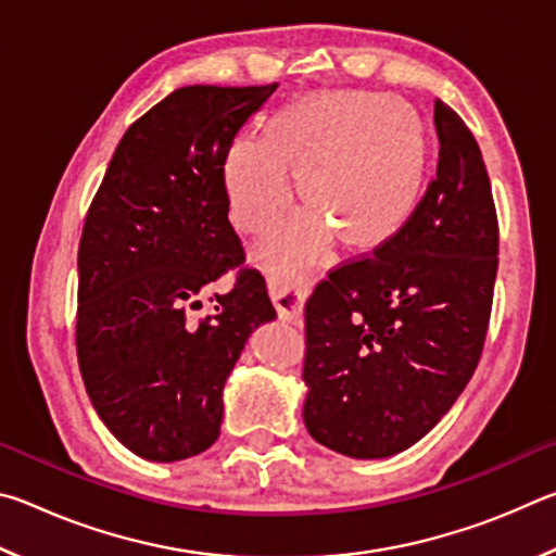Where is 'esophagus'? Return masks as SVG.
I'll return each mask as SVG.
<instances>
[{
    "instance_id": "34e87169",
    "label": "esophagus",
    "mask_w": 556,
    "mask_h": 556,
    "mask_svg": "<svg viewBox=\"0 0 556 556\" xmlns=\"http://www.w3.org/2000/svg\"><path fill=\"white\" fill-rule=\"evenodd\" d=\"M269 296L275 301L277 314L285 321H296L304 312V299L312 289V279L304 271H287V275H271L267 279Z\"/></svg>"
}]
</instances>
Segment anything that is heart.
<instances>
[{
  "instance_id": "b5f03b06",
  "label": "heart",
  "mask_w": 556,
  "mask_h": 556,
  "mask_svg": "<svg viewBox=\"0 0 556 556\" xmlns=\"http://www.w3.org/2000/svg\"><path fill=\"white\" fill-rule=\"evenodd\" d=\"M431 166L425 119L402 100L368 90L316 92L281 108L260 139H240L225 156L232 223L267 235L285 215L291 186L308 211L291 220L271 260L308 255L336 235L353 252L397 238L417 213Z\"/></svg>"
}]
</instances>
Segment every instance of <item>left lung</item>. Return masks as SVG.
Instances as JSON below:
<instances>
[{
	"label": "left lung",
	"mask_w": 556,
	"mask_h": 556,
	"mask_svg": "<svg viewBox=\"0 0 556 556\" xmlns=\"http://www.w3.org/2000/svg\"><path fill=\"white\" fill-rule=\"evenodd\" d=\"M439 166L397 238L328 271L304 312V425L318 444L384 458L439 425L481 361L497 213L481 147L437 100Z\"/></svg>",
	"instance_id": "obj_1"
}]
</instances>
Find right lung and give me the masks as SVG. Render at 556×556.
I'll use <instances>...</instances> for the list:
<instances>
[{
  "label": "right lung",
  "instance_id": "obj_1",
  "mask_svg": "<svg viewBox=\"0 0 556 556\" xmlns=\"http://www.w3.org/2000/svg\"><path fill=\"white\" fill-rule=\"evenodd\" d=\"M275 86H188L119 139L78 244L75 353L88 397L131 454L168 464L220 434L223 384L277 316L228 220L225 156ZM232 270L233 289L213 295ZM203 298L216 312L191 323Z\"/></svg>",
  "mask_w": 556,
  "mask_h": 556
}]
</instances>
